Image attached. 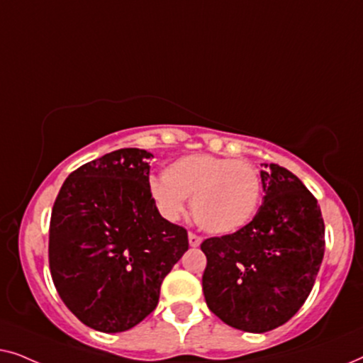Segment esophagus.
I'll use <instances>...</instances> for the list:
<instances>
[{"mask_svg":"<svg viewBox=\"0 0 363 363\" xmlns=\"http://www.w3.org/2000/svg\"><path fill=\"white\" fill-rule=\"evenodd\" d=\"M188 242H190L191 247H198L201 245V238L195 235V233H190V235H188Z\"/></svg>","mask_w":363,"mask_h":363,"instance_id":"esophagus-1","label":"esophagus"}]
</instances>
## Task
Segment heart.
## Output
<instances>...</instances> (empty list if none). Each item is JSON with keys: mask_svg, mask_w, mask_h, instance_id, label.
Wrapping results in <instances>:
<instances>
[{"mask_svg": "<svg viewBox=\"0 0 363 363\" xmlns=\"http://www.w3.org/2000/svg\"><path fill=\"white\" fill-rule=\"evenodd\" d=\"M261 177L251 163L208 153L186 155L150 180V195L163 218L177 221L191 198L196 225L211 235H233L250 225L261 203Z\"/></svg>", "mask_w": 363, "mask_h": 363, "instance_id": "1", "label": "heart"}]
</instances>
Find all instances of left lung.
I'll return each instance as SVG.
<instances>
[{
  "label": "left lung",
  "mask_w": 363,
  "mask_h": 363,
  "mask_svg": "<svg viewBox=\"0 0 363 363\" xmlns=\"http://www.w3.org/2000/svg\"><path fill=\"white\" fill-rule=\"evenodd\" d=\"M264 196L250 225L201 242L203 294L235 329L262 334L286 324L309 297L325 250L312 193L284 167L261 170Z\"/></svg>",
  "instance_id": "1"
}]
</instances>
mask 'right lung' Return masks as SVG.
I'll list each match as a JSON object with an SVG mask.
<instances>
[{
  "label": "right lung",
  "instance_id": "add662e5",
  "mask_svg": "<svg viewBox=\"0 0 363 363\" xmlns=\"http://www.w3.org/2000/svg\"><path fill=\"white\" fill-rule=\"evenodd\" d=\"M153 155L121 148L77 168L54 201L49 267L67 309L94 330L132 329L155 309L160 286L188 250L185 228L158 213Z\"/></svg>",
  "mask_w": 363,
  "mask_h": 363
}]
</instances>
